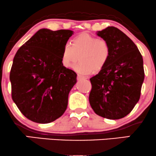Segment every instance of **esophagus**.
Returning a JSON list of instances; mask_svg holds the SVG:
<instances>
[{
    "mask_svg": "<svg viewBox=\"0 0 156 156\" xmlns=\"http://www.w3.org/2000/svg\"><path fill=\"white\" fill-rule=\"evenodd\" d=\"M77 79H78V80L87 79V78H86L85 76H80V75H78V76H77Z\"/></svg>",
    "mask_w": 156,
    "mask_h": 156,
    "instance_id": "34e87169",
    "label": "esophagus"
}]
</instances>
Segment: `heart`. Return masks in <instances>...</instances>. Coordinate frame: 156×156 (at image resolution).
Here are the masks:
<instances>
[{
	"mask_svg": "<svg viewBox=\"0 0 156 156\" xmlns=\"http://www.w3.org/2000/svg\"><path fill=\"white\" fill-rule=\"evenodd\" d=\"M110 55L111 48L107 41L88 33H82L72 39V44H64L62 63L65 67L70 68L79 56L80 62L74 66V69L88 75L94 71H101L108 62Z\"/></svg>",
	"mask_w": 156,
	"mask_h": 156,
	"instance_id": "b5f03b06",
	"label": "heart"
}]
</instances>
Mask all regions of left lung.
Wrapping results in <instances>:
<instances>
[{
	"label": "left lung",
	"instance_id": "1",
	"mask_svg": "<svg viewBox=\"0 0 156 156\" xmlns=\"http://www.w3.org/2000/svg\"><path fill=\"white\" fill-rule=\"evenodd\" d=\"M97 35L108 42L111 55L105 67L90 78L89 103L98 115L119 119L128 115L140 98L143 58L133 41L117 28L107 27Z\"/></svg>",
	"mask_w": 156,
	"mask_h": 156
}]
</instances>
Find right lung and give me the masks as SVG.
<instances>
[{
  "label": "right lung",
  "mask_w": 156,
  "mask_h": 156,
  "mask_svg": "<svg viewBox=\"0 0 156 156\" xmlns=\"http://www.w3.org/2000/svg\"><path fill=\"white\" fill-rule=\"evenodd\" d=\"M73 34L70 30L42 28L14 57L9 76L12 100L23 115L34 122H51L67 109L77 74L63 66L62 53Z\"/></svg>",
  "instance_id": "add662e5"
}]
</instances>
